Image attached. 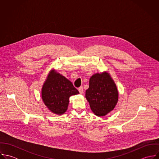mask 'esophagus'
<instances>
[{
  "label": "esophagus",
  "instance_id": "esophagus-1",
  "mask_svg": "<svg viewBox=\"0 0 159 159\" xmlns=\"http://www.w3.org/2000/svg\"><path fill=\"white\" fill-rule=\"evenodd\" d=\"M78 91L80 92V93H83V87H80L78 88Z\"/></svg>",
  "mask_w": 159,
  "mask_h": 159
}]
</instances>
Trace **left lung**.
Here are the masks:
<instances>
[{"instance_id": "1", "label": "left lung", "mask_w": 159, "mask_h": 159, "mask_svg": "<svg viewBox=\"0 0 159 159\" xmlns=\"http://www.w3.org/2000/svg\"><path fill=\"white\" fill-rule=\"evenodd\" d=\"M86 98L91 110L97 116H105L113 110L118 102L119 92L108 72L97 73L91 76Z\"/></svg>"}]
</instances>
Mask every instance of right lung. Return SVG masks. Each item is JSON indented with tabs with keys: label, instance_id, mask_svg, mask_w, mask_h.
Instances as JSON below:
<instances>
[{
	"label": "right lung",
	"instance_id": "right-lung-1",
	"mask_svg": "<svg viewBox=\"0 0 159 159\" xmlns=\"http://www.w3.org/2000/svg\"><path fill=\"white\" fill-rule=\"evenodd\" d=\"M78 93L70 81L55 70H52L43 83L42 98L51 112L62 115L67 110L70 97Z\"/></svg>",
	"mask_w": 159,
	"mask_h": 159
}]
</instances>
